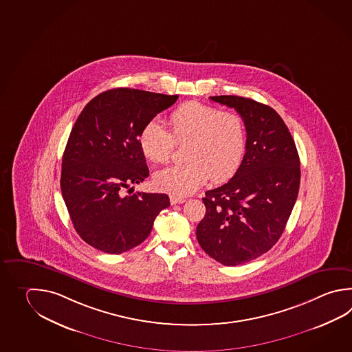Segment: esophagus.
<instances>
[{"instance_id": "34e87169", "label": "esophagus", "mask_w": 352, "mask_h": 352, "mask_svg": "<svg viewBox=\"0 0 352 352\" xmlns=\"http://www.w3.org/2000/svg\"><path fill=\"white\" fill-rule=\"evenodd\" d=\"M186 201H187V199H186V198H183V197L170 195V203H172V204H182V203H184Z\"/></svg>"}]
</instances>
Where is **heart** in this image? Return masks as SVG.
<instances>
[{"label": "heart", "mask_w": 352, "mask_h": 352, "mask_svg": "<svg viewBox=\"0 0 352 352\" xmlns=\"http://www.w3.org/2000/svg\"><path fill=\"white\" fill-rule=\"evenodd\" d=\"M169 125L170 131L158 119H151L139 135L144 155L158 164L170 160L175 143H187L186 163L154 175V184L160 190L189 195L208 177L223 182L237 172L245 151V128L239 115L221 111L199 101H188L173 110Z\"/></svg>", "instance_id": "b5f03b06"}]
</instances>
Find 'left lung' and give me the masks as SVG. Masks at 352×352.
<instances>
[{"label": "left lung", "mask_w": 352, "mask_h": 352, "mask_svg": "<svg viewBox=\"0 0 352 352\" xmlns=\"http://www.w3.org/2000/svg\"><path fill=\"white\" fill-rule=\"evenodd\" d=\"M210 100L241 115L247 142L233 178L206 192V215L197 227V239L217 262L243 265L270 251L282 236L300 189V157L274 109L234 95Z\"/></svg>", "instance_id": "left-lung-1"}]
</instances>
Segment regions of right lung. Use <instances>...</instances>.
I'll list each match as a JSON object with an SVG mask.
<instances>
[{
  "instance_id": "right-lung-1",
  "label": "right lung",
  "mask_w": 352,
  "mask_h": 352,
  "mask_svg": "<svg viewBox=\"0 0 352 352\" xmlns=\"http://www.w3.org/2000/svg\"><path fill=\"white\" fill-rule=\"evenodd\" d=\"M178 95L118 87L89 101L72 126L63 155L61 193L74 228L99 251L119 254L151 234L170 206L166 194L133 193L148 175L139 135Z\"/></svg>"
}]
</instances>
